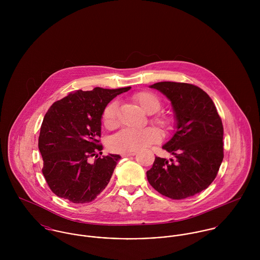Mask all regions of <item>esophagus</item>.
<instances>
[{
  "mask_svg": "<svg viewBox=\"0 0 260 260\" xmlns=\"http://www.w3.org/2000/svg\"><path fill=\"white\" fill-rule=\"evenodd\" d=\"M136 154V152H125V153H121L122 157H129V156H134Z\"/></svg>",
  "mask_w": 260,
  "mask_h": 260,
  "instance_id": "esophagus-1",
  "label": "esophagus"
}]
</instances>
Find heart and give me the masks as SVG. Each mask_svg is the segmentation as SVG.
Masks as SVG:
<instances>
[{
  "label": "heart",
  "instance_id": "heart-1",
  "mask_svg": "<svg viewBox=\"0 0 260 260\" xmlns=\"http://www.w3.org/2000/svg\"><path fill=\"white\" fill-rule=\"evenodd\" d=\"M133 100L148 114L159 111L161 108V100L155 94L148 91H140L133 95ZM117 110L118 103L110 102L102 113V120L104 125L112 129L117 124ZM151 121L161 128L168 130L173 126L174 119L167 113H156L151 118ZM161 139L160 131L154 127L148 126L142 129L125 128L114 134L109 140V148L114 152H135L144 148L152 143H156Z\"/></svg>",
  "mask_w": 260,
  "mask_h": 260
}]
</instances>
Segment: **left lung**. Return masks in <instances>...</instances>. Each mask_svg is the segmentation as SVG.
<instances>
[{
    "mask_svg": "<svg viewBox=\"0 0 260 260\" xmlns=\"http://www.w3.org/2000/svg\"><path fill=\"white\" fill-rule=\"evenodd\" d=\"M172 103L177 131L162 148L175 159L155 157L147 171L150 185L175 200L191 197L215 179L223 157V125L212 99L201 88L178 82L150 86Z\"/></svg>",
    "mask_w": 260,
    "mask_h": 260,
    "instance_id": "1",
    "label": "left lung"
}]
</instances>
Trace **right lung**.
Masks as SVG:
<instances>
[{
    "label": "right lung",
    "mask_w": 260,
    "mask_h": 260,
    "mask_svg": "<svg viewBox=\"0 0 260 260\" xmlns=\"http://www.w3.org/2000/svg\"><path fill=\"white\" fill-rule=\"evenodd\" d=\"M128 90L130 87L77 90L49 108L41 125L38 146L43 175L57 196L77 204L88 203L108 185L121 157L98 156L102 155V113L112 99Z\"/></svg>",
    "instance_id": "1"
}]
</instances>
